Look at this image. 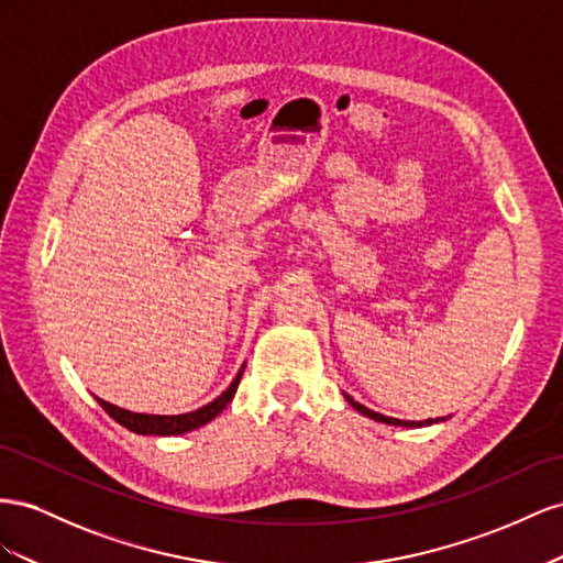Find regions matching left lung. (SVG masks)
<instances>
[{
    "label": "left lung",
    "instance_id": "1",
    "mask_svg": "<svg viewBox=\"0 0 563 563\" xmlns=\"http://www.w3.org/2000/svg\"><path fill=\"white\" fill-rule=\"evenodd\" d=\"M346 400L349 404L356 408L361 415H365V417H371V420H375V422H384V424H394V427H415V422H408V420H394V417H384V415H379V412H375V410H371V408H365V406H361V404H356V400H353L351 396H346ZM441 420V417H437V422ZM422 424H431V420H427V422H420V427Z\"/></svg>",
    "mask_w": 563,
    "mask_h": 563
}]
</instances>
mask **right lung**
<instances>
[{"label":"right lung","mask_w":563,"mask_h":563,"mask_svg":"<svg viewBox=\"0 0 563 563\" xmlns=\"http://www.w3.org/2000/svg\"><path fill=\"white\" fill-rule=\"evenodd\" d=\"M243 371H245V367H243ZM243 371L238 373V377L233 379L231 387L223 391L219 398H214L212 404H207L200 410L186 412V415H141V412H132V410H122L118 406H110V404H106V400H101V398H96V400H99V406L112 417V420H115L122 427H126L130 431H134V433H155V437H174V433H184V431H190V429H198V427L207 424L210 420H214V417L231 404V398L238 391L240 377H243Z\"/></svg>","instance_id":"add662e5"}]
</instances>
